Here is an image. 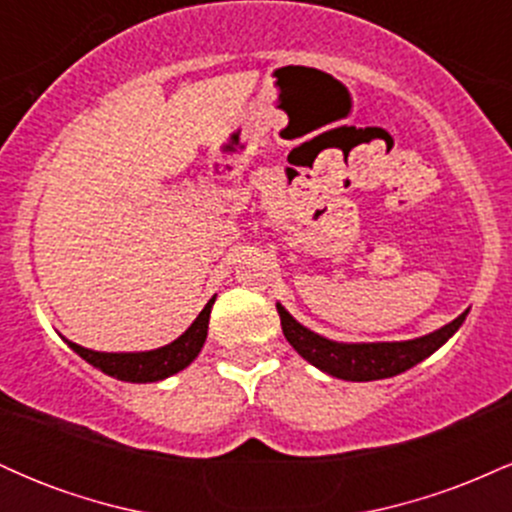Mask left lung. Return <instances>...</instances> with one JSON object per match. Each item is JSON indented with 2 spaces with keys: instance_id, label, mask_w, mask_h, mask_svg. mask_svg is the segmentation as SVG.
<instances>
[{
  "instance_id": "8db88e82",
  "label": "left lung",
  "mask_w": 512,
  "mask_h": 512,
  "mask_svg": "<svg viewBox=\"0 0 512 512\" xmlns=\"http://www.w3.org/2000/svg\"><path fill=\"white\" fill-rule=\"evenodd\" d=\"M281 317V330H284L286 342L301 354L305 361L313 363L322 373L332 375L339 380H351V383H368V380H383L392 375L404 373L414 368L433 351H438L448 339L462 327L464 310L460 317L448 322L440 330L424 334V337L407 339V342H334V339L322 337L293 317L281 303H276Z\"/></svg>"
}]
</instances>
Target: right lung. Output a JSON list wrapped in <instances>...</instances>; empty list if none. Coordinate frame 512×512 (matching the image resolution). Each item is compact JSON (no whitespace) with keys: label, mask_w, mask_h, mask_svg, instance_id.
<instances>
[{"label":"right lung","mask_w":512,"mask_h":512,"mask_svg":"<svg viewBox=\"0 0 512 512\" xmlns=\"http://www.w3.org/2000/svg\"><path fill=\"white\" fill-rule=\"evenodd\" d=\"M214 301L216 296L204 305V310L197 315V320L192 322L175 342L158 346V349L151 351H120V354H117V351L86 349V346L69 342V339H64V342L69 344V349L84 358L86 363L103 370L110 378L125 380V383H158V380H166L170 375L180 373L182 368L190 366V363L199 356L204 342H207L209 315Z\"/></svg>","instance_id":"right-lung-1"}]
</instances>
